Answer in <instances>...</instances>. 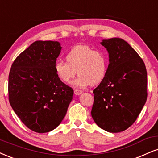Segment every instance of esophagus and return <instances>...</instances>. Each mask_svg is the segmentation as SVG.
I'll return each mask as SVG.
<instances>
[{
	"label": "esophagus",
	"instance_id": "esophagus-1",
	"mask_svg": "<svg viewBox=\"0 0 158 158\" xmlns=\"http://www.w3.org/2000/svg\"><path fill=\"white\" fill-rule=\"evenodd\" d=\"M83 91L80 90V89H75V94L76 95H80L81 94H82Z\"/></svg>",
	"mask_w": 158,
	"mask_h": 158
}]
</instances>
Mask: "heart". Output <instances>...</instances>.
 Listing matches in <instances>:
<instances>
[{
  "label": "heart",
  "mask_w": 158,
  "mask_h": 158,
  "mask_svg": "<svg viewBox=\"0 0 158 158\" xmlns=\"http://www.w3.org/2000/svg\"><path fill=\"white\" fill-rule=\"evenodd\" d=\"M66 58L67 62L58 61L54 65L56 75L62 82L69 83L77 71L79 75L74 82L77 86L98 84L106 77L108 58L105 52L80 44L72 48Z\"/></svg>",
  "instance_id": "obj_1"
}]
</instances>
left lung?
I'll list each match as a JSON object with an SVG mask.
<instances>
[{"label":"left lung","instance_id":"8db88e82","mask_svg":"<svg viewBox=\"0 0 158 158\" xmlns=\"http://www.w3.org/2000/svg\"><path fill=\"white\" fill-rule=\"evenodd\" d=\"M109 53L105 78L93 90L91 116L110 133L124 131L133 124L147 98V73L144 62L127 42L119 38L101 42Z\"/></svg>","mask_w":158,"mask_h":158}]
</instances>
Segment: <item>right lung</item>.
Segmentation results:
<instances>
[{
    "instance_id": "obj_1",
    "label": "right lung",
    "mask_w": 158,
    "mask_h": 158,
    "mask_svg": "<svg viewBox=\"0 0 158 158\" xmlns=\"http://www.w3.org/2000/svg\"><path fill=\"white\" fill-rule=\"evenodd\" d=\"M61 50L58 42L36 41L15 58L9 72V103L23 123L36 133L57 127L73 100V89L54 69Z\"/></svg>"
}]
</instances>
